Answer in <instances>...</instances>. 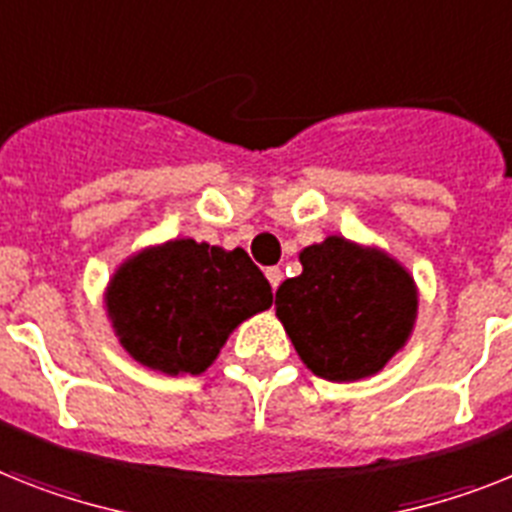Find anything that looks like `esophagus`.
Wrapping results in <instances>:
<instances>
[{"mask_svg": "<svg viewBox=\"0 0 512 512\" xmlns=\"http://www.w3.org/2000/svg\"><path fill=\"white\" fill-rule=\"evenodd\" d=\"M266 280H269V285H272L274 290H277V287H280V282H282V269H280V266H269V269H266Z\"/></svg>", "mask_w": 512, "mask_h": 512, "instance_id": "34e87169", "label": "esophagus"}]
</instances>
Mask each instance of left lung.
<instances>
[{
    "instance_id": "8db88e82",
    "label": "left lung",
    "mask_w": 512,
    "mask_h": 512,
    "mask_svg": "<svg viewBox=\"0 0 512 512\" xmlns=\"http://www.w3.org/2000/svg\"><path fill=\"white\" fill-rule=\"evenodd\" d=\"M303 272L277 287L274 311L316 377H374L408 345L418 285L408 266L377 246L327 235L301 253Z\"/></svg>"
}]
</instances>
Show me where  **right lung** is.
I'll return each instance as SVG.
<instances>
[{
    "instance_id": "1",
    "label": "right lung",
    "mask_w": 512,
    "mask_h": 512,
    "mask_svg": "<svg viewBox=\"0 0 512 512\" xmlns=\"http://www.w3.org/2000/svg\"><path fill=\"white\" fill-rule=\"evenodd\" d=\"M272 306V287L243 248L172 238L130 253L104 287L125 353L167 377L204 374L240 324Z\"/></svg>"
}]
</instances>
